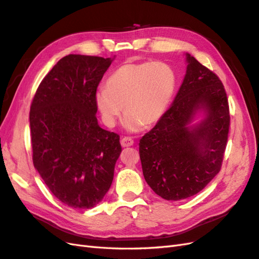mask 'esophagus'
<instances>
[{"label": "esophagus", "instance_id": "1", "mask_svg": "<svg viewBox=\"0 0 259 259\" xmlns=\"http://www.w3.org/2000/svg\"><path fill=\"white\" fill-rule=\"evenodd\" d=\"M120 143H121V146L123 148H127V147L134 146V140H132L129 137H124V138H122L121 141H120Z\"/></svg>", "mask_w": 259, "mask_h": 259}]
</instances>
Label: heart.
Wrapping results in <instances>:
<instances>
[{
  "mask_svg": "<svg viewBox=\"0 0 259 259\" xmlns=\"http://www.w3.org/2000/svg\"><path fill=\"white\" fill-rule=\"evenodd\" d=\"M176 83V74L164 63H127L108 78L107 88L96 92L95 104L109 128L117 124L124 107L123 128L137 132L143 124L157 123L164 115Z\"/></svg>",
  "mask_w": 259,
  "mask_h": 259,
  "instance_id": "1",
  "label": "heart"
}]
</instances>
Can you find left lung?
<instances>
[{"instance_id": "obj_1", "label": "left lung", "mask_w": 259, "mask_h": 259, "mask_svg": "<svg viewBox=\"0 0 259 259\" xmlns=\"http://www.w3.org/2000/svg\"><path fill=\"white\" fill-rule=\"evenodd\" d=\"M186 73L172 105L139 143L143 177L166 201L197 194L221 170L230 110L223 83L185 53Z\"/></svg>"}]
</instances>
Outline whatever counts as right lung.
Here are the masks:
<instances>
[{
	"instance_id": "1",
	"label": "right lung",
	"mask_w": 259,
	"mask_h": 259,
	"mask_svg": "<svg viewBox=\"0 0 259 259\" xmlns=\"http://www.w3.org/2000/svg\"><path fill=\"white\" fill-rule=\"evenodd\" d=\"M112 58L63 57L36 90L29 112L33 163L66 205L92 208L110 189L119 136L98 124L95 94Z\"/></svg>"
}]
</instances>
